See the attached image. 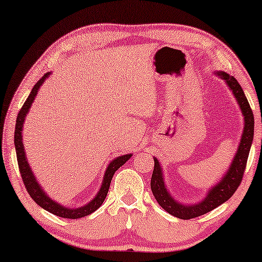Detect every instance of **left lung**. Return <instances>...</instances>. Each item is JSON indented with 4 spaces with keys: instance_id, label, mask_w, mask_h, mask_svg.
I'll return each instance as SVG.
<instances>
[{
    "instance_id": "1",
    "label": "left lung",
    "mask_w": 262,
    "mask_h": 262,
    "mask_svg": "<svg viewBox=\"0 0 262 262\" xmlns=\"http://www.w3.org/2000/svg\"><path fill=\"white\" fill-rule=\"evenodd\" d=\"M214 75L222 78L229 89L232 92V95L237 102L243 116V131L241 135V141L238 143L237 150H236L234 159H232L228 170L225 171L221 180L214 184L212 187L209 188L203 200L195 204H182L179 200L174 199L173 195L168 191L167 185L164 184V177L162 167L156 157H154L155 166L151 177V187L152 194L157 200V203L162 206V209L180 220H191L205 214L213 209H216L222 204L227 202L231 195L234 194L236 189L242 181L243 173H245L247 160L250 151V146L253 143L254 136V116L250 108L248 100H247L245 92L234 76L224 73V71H214Z\"/></svg>"
}]
</instances>
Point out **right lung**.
<instances>
[{
    "label": "right lung",
    "mask_w": 262,
    "mask_h": 262,
    "mask_svg": "<svg viewBox=\"0 0 262 262\" xmlns=\"http://www.w3.org/2000/svg\"><path fill=\"white\" fill-rule=\"evenodd\" d=\"M51 73H46L44 76H42L40 80H39L33 88H32L31 94L28 95L26 101H25L23 108L20 110L19 114H17L16 118V125H15V134H14V144H15V150H16V157H17V164H19L20 174L23 177V181L25 186H26V189L28 194L32 196V199L34 200L35 203L38 204L39 206L42 207V209L49 211L56 216L62 217V218H70V220H77V218H82L88 216L99 209L100 206L102 205L103 200H105L107 193H108V188L111 185V181H112V178L116 171L119 169V168L123 166V164L126 162V161L132 156V154H126V155L118 156L116 159L112 160L110 162L108 166H107L105 174H103L101 187L96 193L94 198H93L91 202L85 204L83 206L80 207H68L64 206L62 204L57 203L56 200H53L51 196L48 195V193L44 191V188L41 187L40 184H39L37 178L33 171H32V168L28 163L26 152H25L24 148V141H23V131H24V124H25V118H26L27 113L30 112L32 103H33L35 96L38 94L39 88L41 87L42 83L46 81Z\"/></svg>",
    "instance_id": "obj_1"
}]
</instances>
